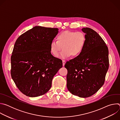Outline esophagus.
<instances>
[{"instance_id":"esophagus-1","label":"esophagus","mask_w":120,"mask_h":120,"mask_svg":"<svg viewBox=\"0 0 120 120\" xmlns=\"http://www.w3.org/2000/svg\"><path fill=\"white\" fill-rule=\"evenodd\" d=\"M62 62H63V66H64V64H65V60H62Z\"/></svg>"}]
</instances>
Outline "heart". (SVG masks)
<instances>
[{
  "label": "heart",
  "instance_id": "b5f03b06",
  "mask_svg": "<svg viewBox=\"0 0 120 120\" xmlns=\"http://www.w3.org/2000/svg\"><path fill=\"white\" fill-rule=\"evenodd\" d=\"M85 37L81 32L65 31L60 33L56 37V41L50 44V52L57 57L61 52L59 57L66 58L71 55L76 57L82 53L85 44Z\"/></svg>",
  "mask_w": 120,
  "mask_h": 120
}]
</instances>
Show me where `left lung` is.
Here are the masks:
<instances>
[{"label": "left lung", "instance_id": "obj_1", "mask_svg": "<svg viewBox=\"0 0 120 120\" xmlns=\"http://www.w3.org/2000/svg\"><path fill=\"white\" fill-rule=\"evenodd\" d=\"M85 34L82 52L67 61V88L72 94L86 98L96 93L103 85L109 68L108 49L105 43L93 29H82Z\"/></svg>", "mask_w": 120, "mask_h": 120}]
</instances>
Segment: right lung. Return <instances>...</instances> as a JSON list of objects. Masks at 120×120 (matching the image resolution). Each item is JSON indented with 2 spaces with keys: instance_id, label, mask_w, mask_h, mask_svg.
Listing matches in <instances>:
<instances>
[{
  "instance_id": "right-lung-1",
  "label": "right lung",
  "mask_w": 120,
  "mask_h": 120,
  "mask_svg": "<svg viewBox=\"0 0 120 120\" xmlns=\"http://www.w3.org/2000/svg\"><path fill=\"white\" fill-rule=\"evenodd\" d=\"M57 28L36 26L15 41L11 57V75L19 89L35 97L47 93L54 75L62 67V61L53 56L50 44Z\"/></svg>"
}]
</instances>
